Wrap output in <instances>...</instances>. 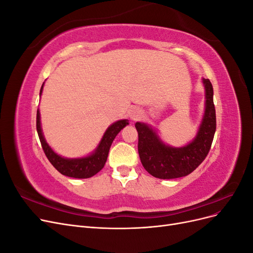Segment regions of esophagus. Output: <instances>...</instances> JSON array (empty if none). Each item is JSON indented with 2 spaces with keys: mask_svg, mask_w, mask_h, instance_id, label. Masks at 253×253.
I'll use <instances>...</instances> for the list:
<instances>
[{
  "mask_svg": "<svg viewBox=\"0 0 253 253\" xmlns=\"http://www.w3.org/2000/svg\"><path fill=\"white\" fill-rule=\"evenodd\" d=\"M143 116V112L141 109L137 108V106H133L128 110V117L131 118L132 120H137V119H140Z\"/></svg>",
  "mask_w": 253,
  "mask_h": 253,
  "instance_id": "obj_1",
  "label": "esophagus"
}]
</instances>
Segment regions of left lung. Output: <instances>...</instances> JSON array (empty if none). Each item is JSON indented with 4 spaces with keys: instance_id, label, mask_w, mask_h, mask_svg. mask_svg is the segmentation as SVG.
<instances>
[{
    "instance_id": "obj_1",
    "label": "left lung",
    "mask_w": 253,
    "mask_h": 253,
    "mask_svg": "<svg viewBox=\"0 0 253 253\" xmlns=\"http://www.w3.org/2000/svg\"><path fill=\"white\" fill-rule=\"evenodd\" d=\"M205 87V111L194 138L183 147L166 144L156 129L145 122H136L138 132V153L143 168L152 176L172 179L187 176L200 166L208 155L216 129L213 87L209 79L203 78Z\"/></svg>"
}]
</instances>
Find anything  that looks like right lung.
<instances>
[{"label":"right lung","mask_w":253,"mask_h":253,"mask_svg":"<svg viewBox=\"0 0 253 253\" xmlns=\"http://www.w3.org/2000/svg\"><path fill=\"white\" fill-rule=\"evenodd\" d=\"M44 83L40 89V96L42 95ZM128 125L127 119H121L112 124L104 132L100 142L98 143L97 148L87 156L78 158H67L63 157L53 151L50 145L44 138L43 131L41 127V117L40 111H37V132L42 144L45 155L48 158L50 164L56 169L65 176L74 178H89L100 171L104 167L106 159H108L109 151L113 140L122 128Z\"/></svg>","instance_id":"obj_1"}]
</instances>
